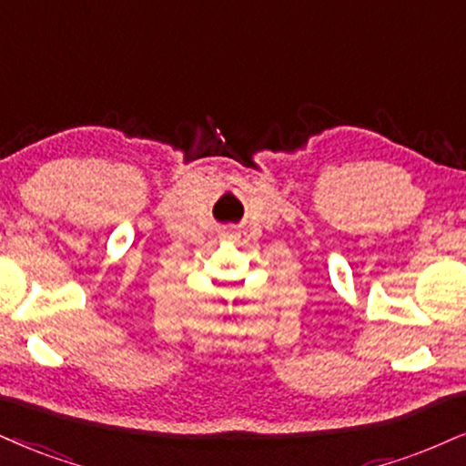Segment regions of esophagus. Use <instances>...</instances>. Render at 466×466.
Instances as JSON below:
<instances>
[{
	"instance_id": "1",
	"label": "esophagus",
	"mask_w": 466,
	"mask_h": 466,
	"mask_svg": "<svg viewBox=\"0 0 466 466\" xmlns=\"http://www.w3.org/2000/svg\"><path fill=\"white\" fill-rule=\"evenodd\" d=\"M227 235H228V233H227Z\"/></svg>"
}]
</instances>
